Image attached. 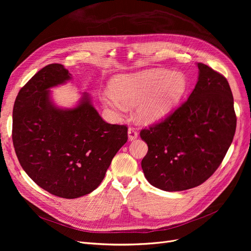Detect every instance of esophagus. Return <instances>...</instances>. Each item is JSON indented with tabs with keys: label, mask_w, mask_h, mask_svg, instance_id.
Instances as JSON below:
<instances>
[{
	"label": "esophagus",
	"mask_w": 251,
	"mask_h": 251,
	"mask_svg": "<svg viewBox=\"0 0 251 251\" xmlns=\"http://www.w3.org/2000/svg\"><path fill=\"white\" fill-rule=\"evenodd\" d=\"M137 136H138L137 130L133 127H130L128 129V138H129V140H134V139L137 138Z\"/></svg>",
	"instance_id": "1"
}]
</instances>
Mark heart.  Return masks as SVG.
<instances>
[{"label": "heart", "mask_w": 251, "mask_h": 251, "mask_svg": "<svg viewBox=\"0 0 251 251\" xmlns=\"http://www.w3.org/2000/svg\"><path fill=\"white\" fill-rule=\"evenodd\" d=\"M111 92H103L100 100L114 111L126 104H136L137 116L143 122H155L166 117L186 94L188 80L182 72L151 69L132 74L116 75L110 82Z\"/></svg>", "instance_id": "heart-1"}]
</instances>
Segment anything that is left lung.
Instances as JSON below:
<instances>
[{"mask_svg":"<svg viewBox=\"0 0 251 251\" xmlns=\"http://www.w3.org/2000/svg\"><path fill=\"white\" fill-rule=\"evenodd\" d=\"M197 66L199 81L188 100L140 131L149 147L142 171L162 190L182 191L205 182L222 164L235 134L237 118L228 80L205 64Z\"/></svg>","mask_w":251,"mask_h":251,"instance_id":"left-lung-1","label":"left lung"}]
</instances>
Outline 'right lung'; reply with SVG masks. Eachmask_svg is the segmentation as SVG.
<instances>
[{"mask_svg": "<svg viewBox=\"0 0 251 251\" xmlns=\"http://www.w3.org/2000/svg\"><path fill=\"white\" fill-rule=\"evenodd\" d=\"M70 76L61 64L46 66L20 89L13 108L12 139L21 167L39 187L63 199L97 189L128 139V127L103 121L87 94L71 110L51 103L48 89Z\"/></svg>", "mask_w": 251, "mask_h": 251, "instance_id": "1", "label": "right lung"}]
</instances>
